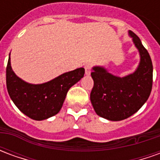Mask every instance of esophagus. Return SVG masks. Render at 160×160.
<instances>
[{
  "instance_id": "1",
  "label": "esophagus",
  "mask_w": 160,
  "mask_h": 160,
  "mask_svg": "<svg viewBox=\"0 0 160 160\" xmlns=\"http://www.w3.org/2000/svg\"><path fill=\"white\" fill-rule=\"evenodd\" d=\"M91 68H92L91 64H87V65L85 66V70H86V74H87V75H89L91 73Z\"/></svg>"
}]
</instances>
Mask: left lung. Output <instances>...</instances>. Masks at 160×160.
I'll use <instances>...</instances> for the list:
<instances>
[{"label": "left lung", "instance_id": "left-lung-1", "mask_svg": "<svg viewBox=\"0 0 160 160\" xmlns=\"http://www.w3.org/2000/svg\"><path fill=\"white\" fill-rule=\"evenodd\" d=\"M140 54L134 73L116 76L104 67L95 66L91 73L94 81L90 99L95 112L110 121H121L137 112L150 96L152 86V63L141 39L128 31Z\"/></svg>", "mask_w": 160, "mask_h": 160}]
</instances>
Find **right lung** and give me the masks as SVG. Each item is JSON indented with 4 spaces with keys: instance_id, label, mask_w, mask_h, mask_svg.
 Wrapping results in <instances>:
<instances>
[{
    "instance_id": "right-lung-1",
    "label": "right lung",
    "mask_w": 160,
    "mask_h": 160,
    "mask_svg": "<svg viewBox=\"0 0 160 160\" xmlns=\"http://www.w3.org/2000/svg\"><path fill=\"white\" fill-rule=\"evenodd\" d=\"M84 73L85 69L80 68L45 83H27L12 71L9 55L7 88L11 99L22 113L33 120H45L59 112L70 87L83 78Z\"/></svg>"
}]
</instances>
